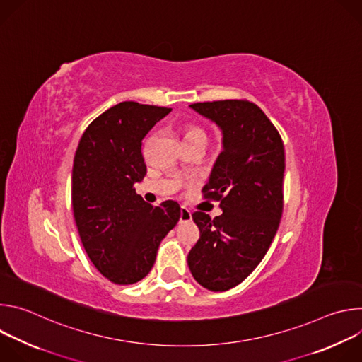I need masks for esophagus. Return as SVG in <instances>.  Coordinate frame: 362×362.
<instances>
[{"label": "esophagus", "mask_w": 362, "mask_h": 362, "mask_svg": "<svg viewBox=\"0 0 362 362\" xmlns=\"http://www.w3.org/2000/svg\"><path fill=\"white\" fill-rule=\"evenodd\" d=\"M189 221H192V212H190L187 208H185V206H182V208H180V218H179V222H180V223H185V222H189Z\"/></svg>", "instance_id": "obj_1"}]
</instances>
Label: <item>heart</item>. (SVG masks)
Returning a JSON list of instances; mask_svg holds the SVG:
<instances>
[{
	"instance_id": "b5f03b06",
	"label": "heart",
	"mask_w": 362,
	"mask_h": 362,
	"mask_svg": "<svg viewBox=\"0 0 362 362\" xmlns=\"http://www.w3.org/2000/svg\"><path fill=\"white\" fill-rule=\"evenodd\" d=\"M194 140H204L206 141V136L203 133V130H200L196 126H187L185 129V143L189 141H194Z\"/></svg>"
}]
</instances>
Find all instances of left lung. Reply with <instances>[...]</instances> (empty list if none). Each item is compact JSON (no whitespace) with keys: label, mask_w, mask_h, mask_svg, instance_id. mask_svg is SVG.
I'll return each instance as SVG.
<instances>
[{"label":"left lung","mask_w":362,"mask_h":362,"mask_svg":"<svg viewBox=\"0 0 362 362\" xmlns=\"http://www.w3.org/2000/svg\"><path fill=\"white\" fill-rule=\"evenodd\" d=\"M189 107L222 132V153L203 187L204 197L219 200L222 215H192L200 236L187 255V265L197 284L222 292L253 272L276 235L284 199V143L250 101H208Z\"/></svg>","instance_id":"obj_1"}]
</instances>
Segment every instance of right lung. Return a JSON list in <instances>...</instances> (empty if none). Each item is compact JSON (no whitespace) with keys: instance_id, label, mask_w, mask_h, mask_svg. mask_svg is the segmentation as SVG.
I'll use <instances>...</instances> for the list:
<instances>
[{"instance_id":"add662e5","label":"right lung","mask_w":362,"mask_h":362,"mask_svg":"<svg viewBox=\"0 0 362 362\" xmlns=\"http://www.w3.org/2000/svg\"><path fill=\"white\" fill-rule=\"evenodd\" d=\"M172 109L122 101L93 120L76 150L71 204L81 243L97 271L117 285L143 279L180 206H150L134 185L146 175L141 143Z\"/></svg>"}]
</instances>
